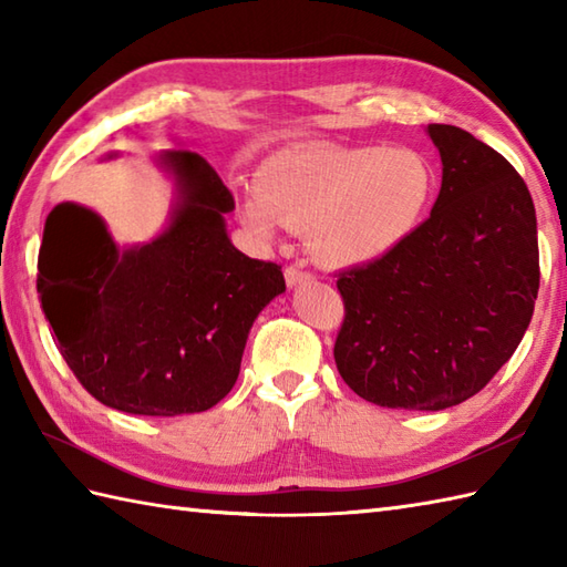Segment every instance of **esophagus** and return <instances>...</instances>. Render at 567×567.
Listing matches in <instances>:
<instances>
[{
	"mask_svg": "<svg viewBox=\"0 0 567 567\" xmlns=\"http://www.w3.org/2000/svg\"><path fill=\"white\" fill-rule=\"evenodd\" d=\"M309 280H315V277H311V272L299 270V268H295V265H290V268H285V282H287V287L305 285Z\"/></svg>",
	"mask_w": 567,
	"mask_h": 567,
	"instance_id": "34e87169",
	"label": "esophagus"
}]
</instances>
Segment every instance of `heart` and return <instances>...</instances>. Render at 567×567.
<instances>
[{
	"label": "heart",
	"mask_w": 567,
	"mask_h": 567,
	"mask_svg": "<svg viewBox=\"0 0 567 567\" xmlns=\"http://www.w3.org/2000/svg\"><path fill=\"white\" fill-rule=\"evenodd\" d=\"M436 189V167L416 148H285L258 165L240 216L262 240L282 226L309 234L329 268H365L414 236Z\"/></svg>",
	"instance_id": "b5f03b06"
}]
</instances>
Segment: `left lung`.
Here are the masks:
<instances>
[{"mask_svg": "<svg viewBox=\"0 0 567 567\" xmlns=\"http://www.w3.org/2000/svg\"><path fill=\"white\" fill-rule=\"evenodd\" d=\"M443 177L431 216L392 256L339 275L333 346L365 402L441 412L477 394L522 343L538 295L536 209L509 161L429 124Z\"/></svg>", "mask_w": 567, "mask_h": 567, "instance_id": "8db88e82", "label": "left lung"}]
</instances>
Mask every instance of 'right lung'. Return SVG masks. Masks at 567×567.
I'll return each mask as SVG.
<instances>
[{
    "label": "right lung",
    "instance_id": "right-lung-1",
    "mask_svg": "<svg viewBox=\"0 0 567 567\" xmlns=\"http://www.w3.org/2000/svg\"><path fill=\"white\" fill-rule=\"evenodd\" d=\"M155 163L175 187L163 231L118 246L97 212L60 202L35 287L60 353L94 400L138 416L197 414L231 392L252 321L285 292V277L234 248L224 219L234 197L202 155L173 148Z\"/></svg>",
    "mask_w": 567,
    "mask_h": 567
}]
</instances>
